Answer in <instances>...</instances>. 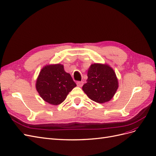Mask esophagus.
Listing matches in <instances>:
<instances>
[{"label":"esophagus","instance_id":"34e87169","mask_svg":"<svg viewBox=\"0 0 156 156\" xmlns=\"http://www.w3.org/2000/svg\"><path fill=\"white\" fill-rule=\"evenodd\" d=\"M76 84H77V86H78V87H82V86H83V82L82 81H78V82H76Z\"/></svg>","mask_w":156,"mask_h":156}]
</instances>
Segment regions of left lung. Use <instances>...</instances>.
I'll return each mask as SVG.
<instances>
[{
	"mask_svg": "<svg viewBox=\"0 0 156 156\" xmlns=\"http://www.w3.org/2000/svg\"><path fill=\"white\" fill-rule=\"evenodd\" d=\"M86 82L82 87L83 91L90 99L99 103L109 101L118 87L114 71L107 65H91Z\"/></svg>",
	"mask_w": 156,
	"mask_h": 156,
	"instance_id": "8db88e82",
	"label": "left lung"
}]
</instances>
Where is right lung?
Here are the masks:
<instances>
[{
	"label": "right lung",
	"mask_w": 156,
	"mask_h": 156,
	"mask_svg": "<svg viewBox=\"0 0 156 156\" xmlns=\"http://www.w3.org/2000/svg\"><path fill=\"white\" fill-rule=\"evenodd\" d=\"M76 86L70 74L64 70L61 64L47 65L39 74L36 87L39 95L47 103L59 105Z\"/></svg>",
	"instance_id": "right-lung-1"
}]
</instances>
